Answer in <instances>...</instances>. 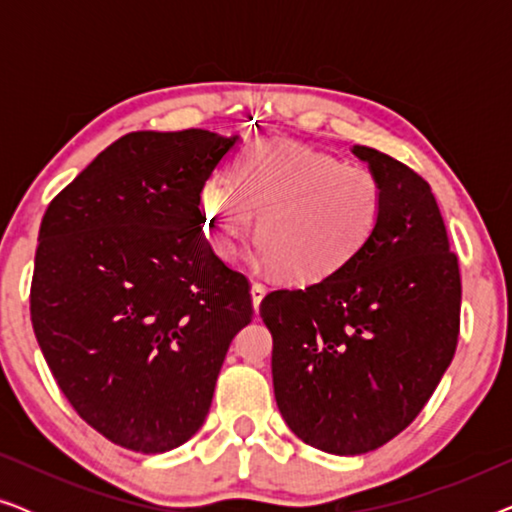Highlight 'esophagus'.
<instances>
[{"mask_svg": "<svg viewBox=\"0 0 512 512\" xmlns=\"http://www.w3.org/2000/svg\"><path fill=\"white\" fill-rule=\"evenodd\" d=\"M265 293H268V286L263 282H254L251 284V300H254V310L258 312V305H261V300L265 298Z\"/></svg>", "mask_w": 512, "mask_h": 512, "instance_id": "1", "label": "esophagus"}]
</instances>
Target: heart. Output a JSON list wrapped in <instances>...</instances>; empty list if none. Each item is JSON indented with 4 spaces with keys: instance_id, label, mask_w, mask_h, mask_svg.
<instances>
[{
    "instance_id": "obj_1",
    "label": "heart",
    "mask_w": 512,
    "mask_h": 512,
    "mask_svg": "<svg viewBox=\"0 0 512 512\" xmlns=\"http://www.w3.org/2000/svg\"><path fill=\"white\" fill-rule=\"evenodd\" d=\"M384 188L366 165L296 146H254L237 181L214 174L202 186V214L223 258L240 251L258 219L263 261L296 284L345 268L373 237Z\"/></svg>"
}]
</instances>
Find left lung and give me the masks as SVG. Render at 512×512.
Returning <instances> with one entry per match:
<instances>
[{
	"instance_id": "left-lung-1",
	"label": "left lung",
	"mask_w": 512,
	"mask_h": 512,
	"mask_svg": "<svg viewBox=\"0 0 512 512\" xmlns=\"http://www.w3.org/2000/svg\"><path fill=\"white\" fill-rule=\"evenodd\" d=\"M354 153L384 188L373 237L335 275L261 303L284 422L340 457L408 429L457 352L461 312L459 261L431 186L387 153Z\"/></svg>"
}]
</instances>
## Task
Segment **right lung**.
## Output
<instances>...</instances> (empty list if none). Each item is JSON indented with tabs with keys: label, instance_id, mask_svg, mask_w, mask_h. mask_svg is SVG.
I'll list each match as a JSON object with an SVG mask.
<instances>
[{
	"label": "right lung",
	"instance_id": "right-lung-1",
	"mask_svg": "<svg viewBox=\"0 0 512 512\" xmlns=\"http://www.w3.org/2000/svg\"><path fill=\"white\" fill-rule=\"evenodd\" d=\"M237 137L130 132L48 205L30 317L83 422L132 452L184 445L205 422L249 279L202 233L200 193Z\"/></svg>",
	"mask_w": 512,
	"mask_h": 512
}]
</instances>
